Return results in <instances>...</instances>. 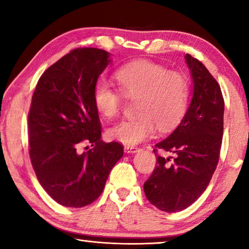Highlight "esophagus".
Masks as SVG:
<instances>
[{
	"label": "esophagus",
	"mask_w": 249,
	"mask_h": 249,
	"mask_svg": "<svg viewBox=\"0 0 249 249\" xmlns=\"http://www.w3.org/2000/svg\"><path fill=\"white\" fill-rule=\"evenodd\" d=\"M124 149H125V153H127V154H135V153H137V151L141 150L138 147H134V146H125Z\"/></svg>",
	"instance_id": "34e87169"
}]
</instances>
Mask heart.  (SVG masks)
<instances>
[{"mask_svg": "<svg viewBox=\"0 0 249 249\" xmlns=\"http://www.w3.org/2000/svg\"><path fill=\"white\" fill-rule=\"evenodd\" d=\"M126 99H136L138 116L121 122L107 130L109 140L132 146L154 134L156 126L167 130L178 124L189 107L190 87L184 74L169 71L150 61H136L124 66L115 74ZM95 108L105 119L119 115L122 95L104 81L93 90Z\"/></svg>", "mask_w": 249, "mask_h": 249, "instance_id": "heart-1", "label": "heart"}]
</instances>
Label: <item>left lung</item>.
<instances>
[{"mask_svg": "<svg viewBox=\"0 0 249 249\" xmlns=\"http://www.w3.org/2000/svg\"><path fill=\"white\" fill-rule=\"evenodd\" d=\"M184 58L193 80L191 102L178 127L155 145L157 162L144 183L150 203L169 213L187 209L205 191L216 169L223 138L221 88L201 61L189 53Z\"/></svg>", "mask_w": 249, "mask_h": 249, "instance_id": "left-lung-1", "label": "left lung"}]
</instances>
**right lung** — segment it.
I'll use <instances>...</instances> for the list:
<instances>
[{
  "mask_svg": "<svg viewBox=\"0 0 249 249\" xmlns=\"http://www.w3.org/2000/svg\"><path fill=\"white\" fill-rule=\"evenodd\" d=\"M111 62L98 48H77L41 74L28 113L29 157L45 191L68 208H83L102 193L123 157V146L101 140L93 101L100 74ZM82 143L94 147L80 153Z\"/></svg>",
  "mask_w": 249,
  "mask_h": 249,
  "instance_id": "1",
  "label": "right lung"
}]
</instances>
